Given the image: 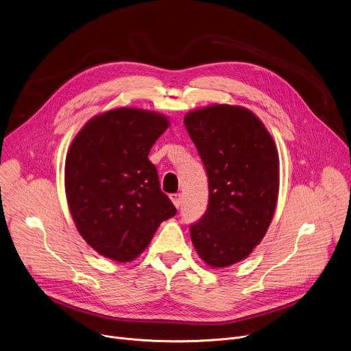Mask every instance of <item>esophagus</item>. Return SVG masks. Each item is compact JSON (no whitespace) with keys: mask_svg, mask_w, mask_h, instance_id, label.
<instances>
[{"mask_svg":"<svg viewBox=\"0 0 351 351\" xmlns=\"http://www.w3.org/2000/svg\"><path fill=\"white\" fill-rule=\"evenodd\" d=\"M169 198H171V202L173 203V206H175L176 208H179V207H180V203H182L180 194H171V195H169Z\"/></svg>","mask_w":351,"mask_h":351,"instance_id":"esophagus-1","label":"esophagus"}]
</instances>
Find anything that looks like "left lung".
Listing matches in <instances>:
<instances>
[{
    "label": "left lung",
    "mask_w": 351,
    "mask_h": 351,
    "mask_svg": "<svg viewBox=\"0 0 351 351\" xmlns=\"http://www.w3.org/2000/svg\"><path fill=\"white\" fill-rule=\"evenodd\" d=\"M210 187L206 214L190 226L211 268L245 260L264 239L278 203L279 154L263 121L240 106L213 104L184 115Z\"/></svg>",
    "instance_id": "8db88e82"
}]
</instances>
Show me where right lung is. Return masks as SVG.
I'll return each instance as SVG.
<instances>
[{"mask_svg":"<svg viewBox=\"0 0 351 351\" xmlns=\"http://www.w3.org/2000/svg\"><path fill=\"white\" fill-rule=\"evenodd\" d=\"M167 115L118 107L88 119L65 160L66 202L77 232L99 256L137 258L176 208L161 191L148 153L169 128Z\"/></svg>","mask_w":351,"mask_h":351,"instance_id":"add662e5","label":"right lung"}]
</instances>
